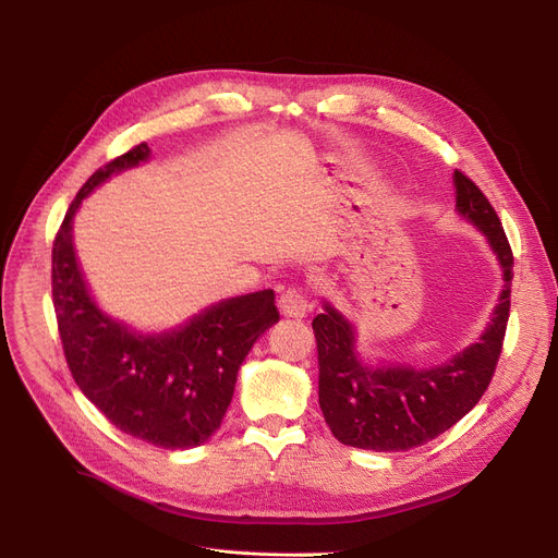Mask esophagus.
Here are the masks:
<instances>
[{
    "label": "esophagus",
    "mask_w": 558,
    "mask_h": 558,
    "mask_svg": "<svg viewBox=\"0 0 558 558\" xmlns=\"http://www.w3.org/2000/svg\"><path fill=\"white\" fill-rule=\"evenodd\" d=\"M278 307L287 318H305L312 305L301 289H287L278 299Z\"/></svg>",
    "instance_id": "34e87169"
}]
</instances>
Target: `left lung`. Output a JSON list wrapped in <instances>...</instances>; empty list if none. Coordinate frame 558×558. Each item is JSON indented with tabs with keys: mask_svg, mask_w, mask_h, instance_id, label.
<instances>
[{
	"mask_svg": "<svg viewBox=\"0 0 558 558\" xmlns=\"http://www.w3.org/2000/svg\"><path fill=\"white\" fill-rule=\"evenodd\" d=\"M454 187L459 215L486 234L505 271V289L490 326L477 343L444 366L368 368L353 350V326L326 303V312L312 320L318 353V404L343 446L377 452L423 446L459 423L490 385L507 335L513 253L490 201L459 169Z\"/></svg>",
	"mask_w": 558,
	"mask_h": 558,
	"instance_id": "8db88e82",
	"label": "left lung"
}]
</instances>
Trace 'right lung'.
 <instances>
[{
  "mask_svg": "<svg viewBox=\"0 0 558 558\" xmlns=\"http://www.w3.org/2000/svg\"><path fill=\"white\" fill-rule=\"evenodd\" d=\"M146 142L99 167L68 208L51 248V296L74 383L117 427L142 441L185 450L208 441L232 400L238 371L257 337L280 320L271 289L228 299L158 337L129 332L101 314L72 246L81 201L108 175L149 158Z\"/></svg>",
  "mask_w": 558,
  "mask_h": 558,
  "instance_id": "add662e5",
  "label": "right lung"
}]
</instances>
